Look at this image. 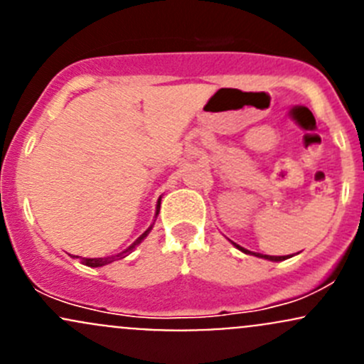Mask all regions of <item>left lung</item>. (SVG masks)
<instances>
[{
  "instance_id": "8db88e82",
  "label": "left lung",
  "mask_w": 364,
  "mask_h": 364,
  "mask_svg": "<svg viewBox=\"0 0 364 364\" xmlns=\"http://www.w3.org/2000/svg\"><path fill=\"white\" fill-rule=\"evenodd\" d=\"M233 246H235L237 250H240L242 252H247V255H251V251L244 250V247H240L239 244H233ZM252 255H256V252H252ZM256 256H259V258H265V259H272V262H282V259L288 258V256H270V255H256Z\"/></svg>"
}]
</instances>
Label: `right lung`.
I'll return each instance as SVG.
<instances>
[{
  "mask_svg": "<svg viewBox=\"0 0 364 364\" xmlns=\"http://www.w3.org/2000/svg\"><path fill=\"white\" fill-rule=\"evenodd\" d=\"M159 211H160V202H159V205H156V214H159ZM150 230H151V228H148V230H146V232H144V233H143V235H141V237H139V239H137V240H136V242H134V244H132V246H131V247H129V250H127V251L120 252V255H117V256H112V258H80V259H82V263H83V265H87V267H102V265H108V263H112V262H114V259H120V258H124V256H127V255H129V252H131V251L134 250V247H136V246H137V244H139V242H141V240H143V239H144V237H146V235H148V233H150Z\"/></svg>",
  "mask_w": 364,
  "mask_h": 364,
  "instance_id": "1",
  "label": "right lung"
}]
</instances>
